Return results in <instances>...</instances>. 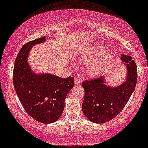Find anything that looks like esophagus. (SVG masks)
Here are the masks:
<instances>
[{
	"label": "esophagus",
	"instance_id": "obj_1",
	"mask_svg": "<svg viewBox=\"0 0 148 148\" xmlns=\"http://www.w3.org/2000/svg\"><path fill=\"white\" fill-rule=\"evenodd\" d=\"M82 82V78L80 77H76L75 79V85L81 84Z\"/></svg>",
	"mask_w": 148,
	"mask_h": 148
}]
</instances>
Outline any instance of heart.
Listing matches in <instances>:
<instances>
[{"instance_id":"b5f03b06","label":"heart","mask_w":148,"mask_h":148,"mask_svg":"<svg viewBox=\"0 0 148 148\" xmlns=\"http://www.w3.org/2000/svg\"><path fill=\"white\" fill-rule=\"evenodd\" d=\"M103 53V47L100 45H95L90 47L89 50L82 55V59L87 60H92L98 58ZM110 56V54L106 56L104 59L101 60H95L91 62L87 65V71L90 75H97L101 73L106 64Z\"/></svg>"}]
</instances>
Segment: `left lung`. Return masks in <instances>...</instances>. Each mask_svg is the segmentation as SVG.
<instances>
[{
    "label": "left lung",
    "mask_w": 148,
    "mask_h": 148,
    "mask_svg": "<svg viewBox=\"0 0 148 148\" xmlns=\"http://www.w3.org/2000/svg\"><path fill=\"white\" fill-rule=\"evenodd\" d=\"M121 60L127 69L125 81L119 86L112 87L105 84L103 76L82 83L85 91L82 111L93 123H104L121 112L134 92L137 80V69L130 56L121 55Z\"/></svg>",
    "instance_id": "1"
}]
</instances>
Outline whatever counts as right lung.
<instances>
[{
  "label": "right lung",
  "mask_w": 148,
  "mask_h": 148,
  "mask_svg": "<svg viewBox=\"0 0 148 148\" xmlns=\"http://www.w3.org/2000/svg\"><path fill=\"white\" fill-rule=\"evenodd\" d=\"M45 40L46 37H42L22 47L14 64L13 82L27 114L40 123H51L57 121L63 112L66 97L74 86V77L36 74L32 71L27 61L30 49Z\"/></svg>",
  "instance_id": "obj_1"
}]
</instances>
